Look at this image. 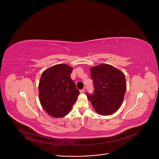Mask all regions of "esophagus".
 <instances>
[{
  "instance_id": "1",
  "label": "esophagus",
  "mask_w": 159,
  "mask_h": 159,
  "mask_svg": "<svg viewBox=\"0 0 159 159\" xmlns=\"http://www.w3.org/2000/svg\"><path fill=\"white\" fill-rule=\"evenodd\" d=\"M85 93V89H81L80 90V94H84Z\"/></svg>"
}]
</instances>
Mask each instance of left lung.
I'll return each instance as SVG.
<instances>
[{
    "label": "left lung",
    "mask_w": 159,
    "mask_h": 159,
    "mask_svg": "<svg viewBox=\"0 0 159 159\" xmlns=\"http://www.w3.org/2000/svg\"><path fill=\"white\" fill-rule=\"evenodd\" d=\"M90 76L94 92L87 94L89 101L100 115L108 116L121 106L126 89L125 74L111 65L102 63L91 67Z\"/></svg>",
    "instance_id": "8db88e82"
}]
</instances>
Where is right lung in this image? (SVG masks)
Returning a JSON list of instances; mask_svg holds the SVG:
<instances>
[{"label":"right lung","mask_w":159,"mask_h":159,"mask_svg":"<svg viewBox=\"0 0 159 159\" xmlns=\"http://www.w3.org/2000/svg\"><path fill=\"white\" fill-rule=\"evenodd\" d=\"M72 70L69 65L58 64L44 70L41 76L39 101L44 110L53 118L69 114L80 94L70 78Z\"/></svg>","instance_id":"right-lung-1"}]
</instances>
